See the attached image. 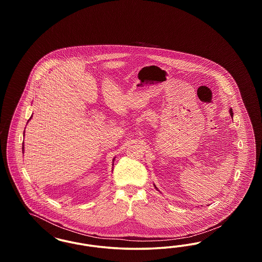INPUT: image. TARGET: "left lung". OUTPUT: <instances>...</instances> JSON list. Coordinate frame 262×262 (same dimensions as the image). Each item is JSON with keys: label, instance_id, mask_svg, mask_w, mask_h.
Segmentation results:
<instances>
[{"label": "left lung", "instance_id": "obj_1", "mask_svg": "<svg viewBox=\"0 0 262 262\" xmlns=\"http://www.w3.org/2000/svg\"><path fill=\"white\" fill-rule=\"evenodd\" d=\"M230 115H231V117L233 118V115H234V113L232 111V109H230ZM154 187H155V185H154ZM155 188H157V187H155Z\"/></svg>", "mask_w": 262, "mask_h": 262}]
</instances>
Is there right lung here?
<instances>
[{
  "label": "right lung",
  "instance_id": "right-lung-1",
  "mask_svg": "<svg viewBox=\"0 0 262 262\" xmlns=\"http://www.w3.org/2000/svg\"><path fill=\"white\" fill-rule=\"evenodd\" d=\"M31 117H32V116H31ZM31 117H30V119H31ZM30 119H29V120H30ZM29 120H28V121H29ZM24 137H25V133H24ZM25 145H23V151H25ZM114 160H115V159H113V161H114Z\"/></svg>",
  "mask_w": 262,
  "mask_h": 262
}]
</instances>
